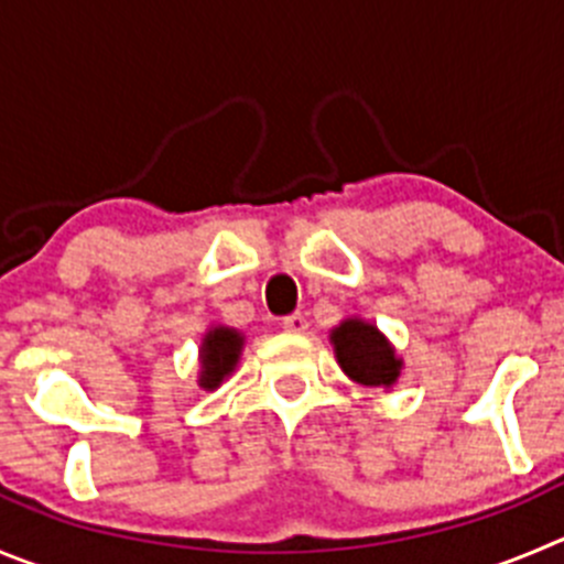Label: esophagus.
<instances>
[{
    "label": "esophagus",
    "mask_w": 564,
    "mask_h": 564,
    "mask_svg": "<svg viewBox=\"0 0 564 564\" xmlns=\"http://www.w3.org/2000/svg\"><path fill=\"white\" fill-rule=\"evenodd\" d=\"M281 328L289 330V334H306L308 319L303 317V314H289V317H283Z\"/></svg>",
    "instance_id": "obj_1"
}]
</instances>
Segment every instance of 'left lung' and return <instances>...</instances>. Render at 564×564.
I'll list each match as a JSON object with an SVG mask.
<instances>
[{"label": "left lung", "instance_id": "1", "mask_svg": "<svg viewBox=\"0 0 564 564\" xmlns=\"http://www.w3.org/2000/svg\"><path fill=\"white\" fill-rule=\"evenodd\" d=\"M328 339L334 345L336 365L350 381L383 392L401 381L403 359L387 334L370 319L345 317L336 328H330Z\"/></svg>", "mask_w": 564, "mask_h": 564}]
</instances>
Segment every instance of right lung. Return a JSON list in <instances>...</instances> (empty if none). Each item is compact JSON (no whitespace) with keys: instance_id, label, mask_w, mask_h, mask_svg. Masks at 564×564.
<instances>
[{"instance_id":"right-lung-1","label":"right lung","mask_w":564,"mask_h":564,"mask_svg":"<svg viewBox=\"0 0 564 564\" xmlns=\"http://www.w3.org/2000/svg\"><path fill=\"white\" fill-rule=\"evenodd\" d=\"M241 350H245V334L230 325H210L199 341V376L197 387L205 392L223 387L239 367Z\"/></svg>"}]
</instances>
